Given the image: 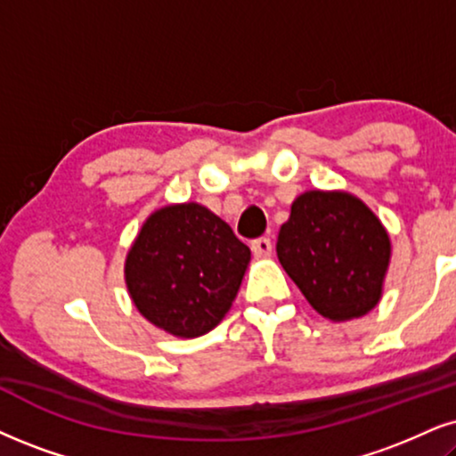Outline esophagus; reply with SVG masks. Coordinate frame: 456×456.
I'll return each instance as SVG.
<instances>
[{
    "instance_id": "34e87169",
    "label": "esophagus",
    "mask_w": 456,
    "mask_h": 456,
    "mask_svg": "<svg viewBox=\"0 0 456 456\" xmlns=\"http://www.w3.org/2000/svg\"><path fill=\"white\" fill-rule=\"evenodd\" d=\"M251 251H254L256 257H268V256L273 254V243H271V239H266V237L256 239L254 243H251Z\"/></svg>"
}]
</instances>
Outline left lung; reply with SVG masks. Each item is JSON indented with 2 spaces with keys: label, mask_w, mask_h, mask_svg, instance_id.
I'll return each instance as SVG.
<instances>
[{
  "label": "left lung",
  "mask_w": 456,
  "mask_h": 456,
  "mask_svg": "<svg viewBox=\"0 0 456 456\" xmlns=\"http://www.w3.org/2000/svg\"><path fill=\"white\" fill-rule=\"evenodd\" d=\"M277 256L314 311L331 322H348L379 305L391 240L357 196L308 190L291 202Z\"/></svg>",
  "instance_id": "1"
}]
</instances>
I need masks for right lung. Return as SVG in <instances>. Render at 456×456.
Segmentation results:
<instances>
[{
	"label": "right lung",
	"mask_w": 456,
	"mask_h": 456,
	"mask_svg": "<svg viewBox=\"0 0 456 456\" xmlns=\"http://www.w3.org/2000/svg\"><path fill=\"white\" fill-rule=\"evenodd\" d=\"M249 260V247L222 217L199 202H182L145 219L128 249L125 279L150 323L196 338L226 317Z\"/></svg>",
	"instance_id": "add662e5"
}]
</instances>
